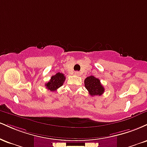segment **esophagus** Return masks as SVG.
<instances>
[{"instance_id":"34e87169","label":"esophagus","mask_w":147,"mask_h":147,"mask_svg":"<svg viewBox=\"0 0 147 147\" xmlns=\"http://www.w3.org/2000/svg\"><path fill=\"white\" fill-rule=\"evenodd\" d=\"M75 75H77V76H79V75H80V73H79V72H78V71H76V72H75Z\"/></svg>"}]
</instances>
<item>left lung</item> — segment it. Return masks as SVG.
I'll list each match as a JSON object with an SVG mask.
<instances>
[{
  "instance_id": "left-lung-1",
  "label": "left lung",
  "mask_w": 147,
  "mask_h": 147,
  "mask_svg": "<svg viewBox=\"0 0 147 147\" xmlns=\"http://www.w3.org/2000/svg\"><path fill=\"white\" fill-rule=\"evenodd\" d=\"M84 84L91 96L102 95L104 92V88L101 84L100 80L94 76L86 77L84 80Z\"/></svg>"
}]
</instances>
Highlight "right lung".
<instances>
[{"label": "right lung", "mask_w": 147, "mask_h": 147, "mask_svg": "<svg viewBox=\"0 0 147 147\" xmlns=\"http://www.w3.org/2000/svg\"><path fill=\"white\" fill-rule=\"evenodd\" d=\"M65 77L63 74L58 72L55 75L52 76L51 79L49 81L48 83L45 84L46 88L50 90V91H56L65 82Z\"/></svg>", "instance_id": "obj_1"}]
</instances>
